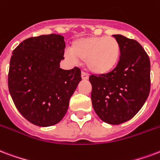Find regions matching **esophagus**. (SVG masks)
<instances>
[{
	"label": "esophagus",
	"mask_w": 160,
	"mask_h": 160,
	"mask_svg": "<svg viewBox=\"0 0 160 160\" xmlns=\"http://www.w3.org/2000/svg\"><path fill=\"white\" fill-rule=\"evenodd\" d=\"M81 78H82V80H86L89 79V75L86 74V73H85V72H82V73H81Z\"/></svg>",
	"instance_id": "34e87169"
}]
</instances>
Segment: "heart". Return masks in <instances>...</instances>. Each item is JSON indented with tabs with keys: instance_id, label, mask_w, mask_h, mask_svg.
Masks as SVG:
<instances>
[{
	"instance_id": "1",
	"label": "heart",
	"mask_w": 160,
	"mask_h": 160,
	"mask_svg": "<svg viewBox=\"0 0 160 160\" xmlns=\"http://www.w3.org/2000/svg\"><path fill=\"white\" fill-rule=\"evenodd\" d=\"M65 57L72 62L86 60L87 69L96 74H106L113 71L119 63L120 45L115 38L89 36L74 41L71 51Z\"/></svg>"
}]
</instances>
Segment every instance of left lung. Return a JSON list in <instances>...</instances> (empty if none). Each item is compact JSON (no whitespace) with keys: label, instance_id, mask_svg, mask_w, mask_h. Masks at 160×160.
I'll return each instance as SVG.
<instances>
[{"label":"left lung","instance_id":"8db88e82","mask_svg":"<svg viewBox=\"0 0 160 160\" xmlns=\"http://www.w3.org/2000/svg\"><path fill=\"white\" fill-rule=\"evenodd\" d=\"M120 45L116 68L102 75H91L92 102L98 117L110 125L128 121L138 113L150 92V60L137 41L113 35Z\"/></svg>","mask_w":160,"mask_h":160}]
</instances>
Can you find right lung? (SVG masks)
Here are the masks:
<instances>
[{
    "label": "right lung",
    "mask_w": 160,
    "mask_h": 160,
    "mask_svg": "<svg viewBox=\"0 0 160 160\" xmlns=\"http://www.w3.org/2000/svg\"><path fill=\"white\" fill-rule=\"evenodd\" d=\"M64 49L63 36L44 35L24 40L11 57L10 95L19 113L38 126H52L62 120L81 80L79 68H60Z\"/></svg>",
    "instance_id": "obj_1"
}]
</instances>
